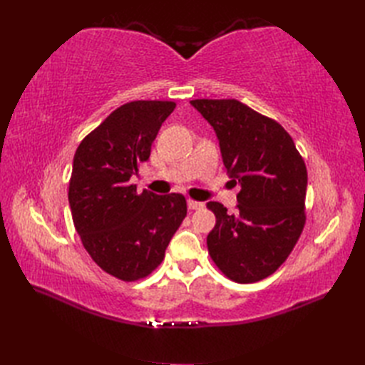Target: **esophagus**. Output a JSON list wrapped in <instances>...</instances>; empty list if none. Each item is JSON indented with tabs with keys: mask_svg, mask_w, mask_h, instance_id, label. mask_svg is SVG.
Instances as JSON below:
<instances>
[{
	"mask_svg": "<svg viewBox=\"0 0 365 365\" xmlns=\"http://www.w3.org/2000/svg\"><path fill=\"white\" fill-rule=\"evenodd\" d=\"M187 205H189L190 210H201L204 207L202 202H197V201H193V200H189V202H187Z\"/></svg>",
	"mask_w": 365,
	"mask_h": 365,
	"instance_id": "34e87169",
	"label": "esophagus"
}]
</instances>
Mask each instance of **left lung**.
Returning a JSON list of instances; mask_svg holds the SVG:
<instances>
[{
  "instance_id": "obj_1",
  "label": "left lung",
  "mask_w": 365,
  "mask_h": 365,
  "mask_svg": "<svg viewBox=\"0 0 365 365\" xmlns=\"http://www.w3.org/2000/svg\"><path fill=\"white\" fill-rule=\"evenodd\" d=\"M190 103L213 126L227 173L240 184L235 215L207 204L216 216L208 254L230 280L260 282L288 259L304 228V160L280 123L235 98Z\"/></svg>"
}]
</instances>
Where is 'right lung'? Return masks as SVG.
<instances>
[{
    "label": "right lung",
    "mask_w": 365,
    "mask_h": 365,
    "mask_svg": "<svg viewBox=\"0 0 365 365\" xmlns=\"http://www.w3.org/2000/svg\"><path fill=\"white\" fill-rule=\"evenodd\" d=\"M175 106L168 101L121 105L74 153L68 182L74 228L98 267L123 282L145 279L158 268L187 215L182 195L138 193L129 182Z\"/></svg>",
    "instance_id": "obj_1"
}]
</instances>
